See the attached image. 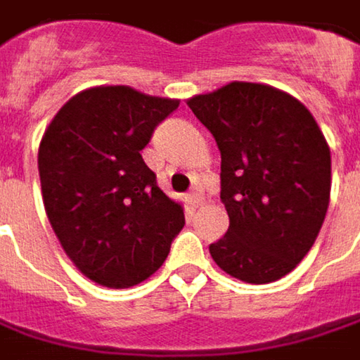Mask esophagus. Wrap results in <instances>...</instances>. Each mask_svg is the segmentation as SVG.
<instances>
[{"instance_id": "34e87169", "label": "esophagus", "mask_w": 360, "mask_h": 360, "mask_svg": "<svg viewBox=\"0 0 360 360\" xmlns=\"http://www.w3.org/2000/svg\"><path fill=\"white\" fill-rule=\"evenodd\" d=\"M200 202H202V196H200L198 193H193L191 196H188V205H191L193 209H196V207H198Z\"/></svg>"}]
</instances>
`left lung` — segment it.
Here are the masks:
<instances>
[{
  "mask_svg": "<svg viewBox=\"0 0 360 360\" xmlns=\"http://www.w3.org/2000/svg\"><path fill=\"white\" fill-rule=\"evenodd\" d=\"M221 151L227 233L209 245L221 270L266 285L311 250L330 202V147L311 112L266 84L231 82L186 102Z\"/></svg>",
  "mask_w": 360,
  "mask_h": 360,
  "instance_id": "left-lung-1",
  "label": "left lung"
}]
</instances>
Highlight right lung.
Returning <instances> with one entry per match:
<instances>
[{
    "instance_id": "add662e5",
    "label": "right lung",
    "mask_w": 360,
    "mask_h": 360,
    "mask_svg": "<svg viewBox=\"0 0 360 360\" xmlns=\"http://www.w3.org/2000/svg\"><path fill=\"white\" fill-rule=\"evenodd\" d=\"M178 104L129 86H96L67 100L40 139L46 217L69 260L102 287L149 278L184 227L182 205L141 158Z\"/></svg>"
}]
</instances>
